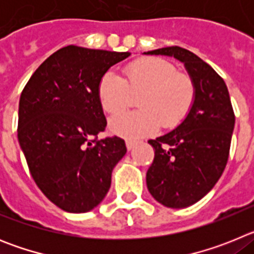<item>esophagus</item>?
Wrapping results in <instances>:
<instances>
[{
  "instance_id": "34e87169",
  "label": "esophagus",
  "mask_w": 254,
  "mask_h": 254,
  "mask_svg": "<svg viewBox=\"0 0 254 254\" xmlns=\"http://www.w3.org/2000/svg\"><path fill=\"white\" fill-rule=\"evenodd\" d=\"M136 145H137V142H136V141H133V140H127V141H126V146H127V150H128V151H131V150L133 149V147L136 146Z\"/></svg>"
}]
</instances>
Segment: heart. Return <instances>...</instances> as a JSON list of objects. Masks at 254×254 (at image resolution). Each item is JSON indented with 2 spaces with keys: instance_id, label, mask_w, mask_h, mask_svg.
Masks as SVG:
<instances>
[{
  "instance_id": "1",
  "label": "heart",
  "mask_w": 254,
  "mask_h": 254,
  "mask_svg": "<svg viewBox=\"0 0 254 254\" xmlns=\"http://www.w3.org/2000/svg\"><path fill=\"white\" fill-rule=\"evenodd\" d=\"M138 94L140 111L113 118L114 133L138 138L154 133L160 123L164 128L177 126L192 107L194 85L190 76L177 72L169 61L150 57L126 67L125 80L108 71L98 86L100 105L111 116L123 113L131 105L132 95Z\"/></svg>"
}]
</instances>
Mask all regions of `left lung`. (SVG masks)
<instances>
[{"mask_svg":"<svg viewBox=\"0 0 254 254\" xmlns=\"http://www.w3.org/2000/svg\"><path fill=\"white\" fill-rule=\"evenodd\" d=\"M143 55L177 58L194 85V100L185 121L169 133L149 141L155 156L146 173L147 190L161 205L185 208L206 196L223 174L234 111L223 78L194 53L176 46Z\"/></svg>","mask_w":254,"mask_h":254,"instance_id":"obj_1","label":"left lung"}]
</instances>
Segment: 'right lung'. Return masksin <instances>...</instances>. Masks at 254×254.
<instances>
[{"instance_id": "obj_1", "label": "right lung", "mask_w": 254, "mask_h": 254, "mask_svg": "<svg viewBox=\"0 0 254 254\" xmlns=\"http://www.w3.org/2000/svg\"><path fill=\"white\" fill-rule=\"evenodd\" d=\"M129 55L64 47L38 67L20 96L17 138L31 177L67 212L99 205L113 168L127 152L117 136L98 140L107 126L98 86L108 69Z\"/></svg>"}]
</instances>
